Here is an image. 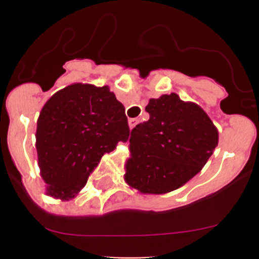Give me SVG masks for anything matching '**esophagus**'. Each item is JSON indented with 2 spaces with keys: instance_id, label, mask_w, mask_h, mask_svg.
I'll return each instance as SVG.
<instances>
[{
  "instance_id": "1",
  "label": "esophagus",
  "mask_w": 259,
  "mask_h": 259,
  "mask_svg": "<svg viewBox=\"0 0 259 259\" xmlns=\"http://www.w3.org/2000/svg\"><path fill=\"white\" fill-rule=\"evenodd\" d=\"M138 122H139V119H137V117H134V119H129V127H130V129H133V127L137 126Z\"/></svg>"
}]
</instances>
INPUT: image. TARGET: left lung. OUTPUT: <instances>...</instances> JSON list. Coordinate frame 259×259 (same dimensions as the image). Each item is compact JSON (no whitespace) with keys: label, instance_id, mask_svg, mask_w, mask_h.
I'll return each instance as SVG.
<instances>
[{"label":"left lung","instance_id":"1","mask_svg":"<svg viewBox=\"0 0 259 259\" xmlns=\"http://www.w3.org/2000/svg\"><path fill=\"white\" fill-rule=\"evenodd\" d=\"M150 117L132 130L124 180L143 194H165L199 173L218 145V130L198 104L176 93L150 99Z\"/></svg>","mask_w":259,"mask_h":259}]
</instances>
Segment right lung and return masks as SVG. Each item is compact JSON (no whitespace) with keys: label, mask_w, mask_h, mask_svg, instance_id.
I'll return each instance as SVG.
<instances>
[{"label":"right lung","mask_w":259,"mask_h":259,"mask_svg":"<svg viewBox=\"0 0 259 259\" xmlns=\"http://www.w3.org/2000/svg\"><path fill=\"white\" fill-rule=\"evenodd\" d=\"M125 108L109 86L71 83L55 93L41 109L36 150L46 194L70 200L119 142L129 139Z\"/></svg>","instance_id":"add662e5"}]
</instances>
